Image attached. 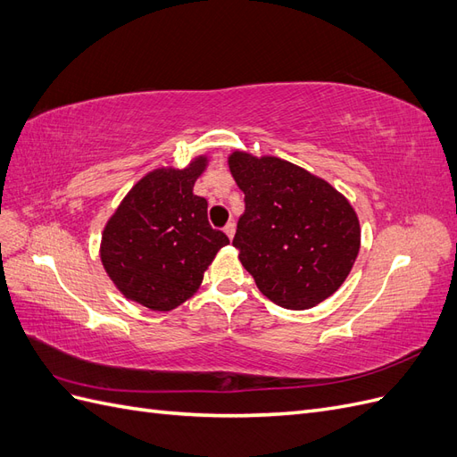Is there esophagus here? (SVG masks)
<instances>
[{
  "label": "esophagus",
  "mask_w": 457,
  "mask_h": 457,
  "mask_svg": "<svg viewBox=\"0 0 457 457\" xmlns=\"http://www.w3.org/2000/svg\"><path fill=\"white\" fill-rule=\"evenodd\" d=\"M225 234H227V237L232 240L234 238V232H237V225H234V220H228V223L225 225Z\"/></svg>",
  "instance_id": "1"
}]
</instances>
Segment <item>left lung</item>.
Listing matches in <instances>:
<instances>
[{
    "label": "left lung",
    "mask_w": 457,
    "mask_h": 457,
    "mask_svg": "<svg viewBox=\"0 0 457 457\" xmlns=\"http://www.w3.org/2000/svg\"><path fill=\"white\" fill-rule=\"evenodd\" d=\"M228 170L245 195L232 245L259 292L292 311L334 295L361 252V220L322 177L276 158L234 150Z\"/></svg>",
    "instance_id": "left-lung-1"
}]
</instances>
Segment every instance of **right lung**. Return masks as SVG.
I'll list each match as a JSON object with an SVG mask.
<instances>
[{"mask_svg":"<svg viewBox=\"0 0 457 457\" xmlns=\"http://www.w3.org/2000/svg\"><path fill=\"white\" fill-rule=\"evenodd\" d=\"M207 163L200 154L183 170L148 171L106 220L101 262L126 299L152 311L177 309L198 292L204 272L228 244L207 220L205 198L192 192Z\"/></svg>","mask_w":457,"mask_h":457,"instance_id":"add662e5","label":"right lung"}]
</instances>
